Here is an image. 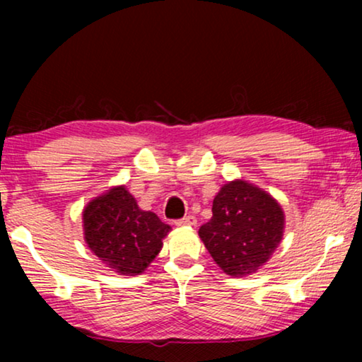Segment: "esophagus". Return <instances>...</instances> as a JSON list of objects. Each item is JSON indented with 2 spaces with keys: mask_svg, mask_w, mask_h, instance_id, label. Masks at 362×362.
<instances>
[{
  "mask_svg": "<svg viewBox=\"0 0 362 362\" xmlns=\"http://www.w3.org/2000/svg\"><path fill=\"white\" fill-rule=\"evenodd\" d=\"M176 226H196V217L194 216H185L182 219L175 221Z\"/></svg>",
  "mask_w": 362,
  "mask_h": 362,
  "instance_id": "obj_1",
  "label": "esophagus"
}]
</instances>
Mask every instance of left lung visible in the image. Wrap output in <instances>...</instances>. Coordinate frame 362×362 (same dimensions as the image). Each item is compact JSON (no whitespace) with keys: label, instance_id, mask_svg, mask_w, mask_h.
Returning <instances> with one entry per match:
<instances>
[{"label":"left lung","instance_id":"left-lung-1","mask_svg":"<svg viewBox=\"0 0 362 362\" xmlns=\"http://www.w3.org/2000/svg\"><path fill=\"white\" fill-rule=\"evenodd\" d=\"M285 214L269 192L235 180L221 187L212 217L201 226L207 252L227 275L244 276L260 269L284 237Z\"/></svg>","mask_w":362,"mask_h":362}]
</instances>
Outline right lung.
Returning <instances> with one entry per match:
<instances>
[{"instance_id":"right-lung-1","label":"right lung","mask_w":362,"mask_h":362,"mask_svg":"<svg viewBox=\"0 0 362 362\" xmlns=\"http://www.w3.org/2000/svg\"><path fill=\"white\" fill-rule=\"evenodd\" d=\"M83 237L93 254L122 275H140L155 260L171 227L141 211L125 186L108 189L82 212Z\"/></svg>"}]
</instances>
